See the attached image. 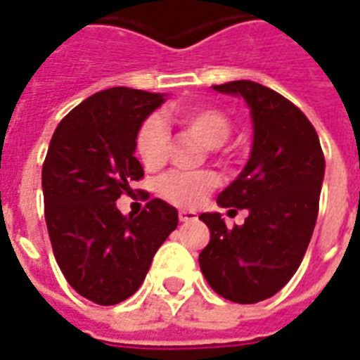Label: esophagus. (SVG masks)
I'll return each instance as SVG.
<instances>
[{"label":"esophagus","instance_id":"obj_1","mask_svg":"<svg viewBox=\"0 0 360 360\" xmlns=\"http://www.w3.org/2000/svg\"><path fill=\"white\" fill-rule=\"evenodd\" d=\"M178 218H180V221H195L199 216H197V212L193 210H182L178 214Z\"/></svg>","mask_w":360,"mask_h":360}]
</instances>
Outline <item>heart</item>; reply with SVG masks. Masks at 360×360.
<instances>
[{
    "label": "heart",
    "instance_id": "obj_1",
    "mask_svg": "<svg viewBox=\"0 0 360 360\" xmlns=\"http://www.w3.org/2000/svg\"><path fill=\"white\" fill-rule=\"evenodd\" d=\"M167 124H176L199 139L206 148L224 146L231 135V122L221 110L206 107H172L160 116L142 122L136 133V155L148 171L160 169L167 160L169 131ZM214 172H172L161 182L160 191L169 202L178 206H195L214 186Z\"/></svg>",
    "mask_w": 360,
    "mask_h": 360
}]
</instances>
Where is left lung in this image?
I'll use <instances>...</instances> for the list:
<instances>
[{"label":"left lung","mask_w":360,"mask_h":360,"mask_svg":"<svg viewBox=\"0 0 360 360\" xmlns=\"http://www.w3.org/2000/svg\"><path fill=\"white\" fill-rule=\"evenodd\" d=\"M212 88L246 101L253 144L240 174L218 195L221 208H246V221L227 229L219 212L200 214L210 242L199 264L219 297L255 304L278 293L302 263L316 227L325 158L310 120L278 91L252 80Z\"/></svg>","instance_id":"obj_1"}]
</instances>
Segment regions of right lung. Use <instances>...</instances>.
Wrapping results in <instances>:
<instances>
[{
    "mask_svg": "<svg viewBox=\"0 0 360 360\" xmlns=\"http://www.w3.org/2000/svg\"><path fill=\"white\" fill-rule=\"evenodd\" d=\"M165 94L108 88L75 107L56 127L43 165L44 219L69 285L101 306L129 299L155 252L176 229L178 210L152 199L139 216L116 200L144 171L136 133Z\"/></svg>",
    "mask_w": 360,
    "mask_h": 360,
    "instance_id": "add662e5",
    "label": "right lung"
}]
</instances>
